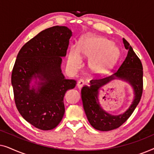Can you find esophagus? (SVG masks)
I'll return each instance as SVG.
<instances>
[{
    "label": "esophagus",
    "instance_id": "esophagus-1",
    "mask_svg": "<svg viewBox=\"0 0 154 154\" xmlns=\"http://www.w3.org/2000/svg\"><path fill=\"white\" fill-rule=\"evenodd\" d=\"M85 85V83H84V81L83 80H79V82L77 83V87L79 89H81V88L83 87V86Z\"/></svg>",
    "mask_w": 154,
    "mask_h": 154
}]
</instances>
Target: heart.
Instances as JSON below:
<instances>
[{"mask_svg": "<svg viewBox=\"0 0 154 154\" xmlns=\"http://www.w3.org/2000/svg\"><path fill=\"white\" fill-rule=\"evenodd\" d=\"M120 54L116 45L102 37L88 35L79 42L78 49L71 47L68 56V64L73 70L81 66V58H90L89 68L92 73L103 74L112 68Z\"/></svg>", "mask_w": 154, "mask_h": 154, "instance_id": "obj_1", "label": "heart"}]
</instances>
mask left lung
Listing matches in <instances>:
<instances>
[{
    "mask_svg": "<svg viewBox=\"0 0 154 154\" xmlns=\"http://www.w3.org/2000/svg\"><path fill=\"white\" fill-rule=\"evenodd\" d=\"M125 49L128 50L126 58L115 73L102 79L92 80L90 86H83L81 98L87 119L94 129L109 131L119 128L127 121L141 100L143 90V68L142 62L128 42L123 38ZM113 79H121L129 83L134 94V100L125 112L119 115H110L100 106L98 100L99 90L103 86Z\"/></svg>",
    "mask_w": 154,
    "mask_h": 154,
    "instance_id": "1",
    "label": "left lung"
}]
</instances>
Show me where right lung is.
I'll return each instance as SVG.
<instances>
[{
	"instance_id": "add662e5",
	"label": "right lung",
	"mask_w": 154,
	"mask_h": 154,
	"mask_svg": "<svg viewBox=\"0 0 154 154\" xmlns=\"http://www.w3.org/2000/svg\"><path fill=\"white\" fill-rule=\"evenodd\" d=\"M71 35L66 26L46 29L27 42L17 57L11 78L16 106L40 130L58 125L64 114V94L75 86L61 69Z\"/></svg>"
}]
</instances>
